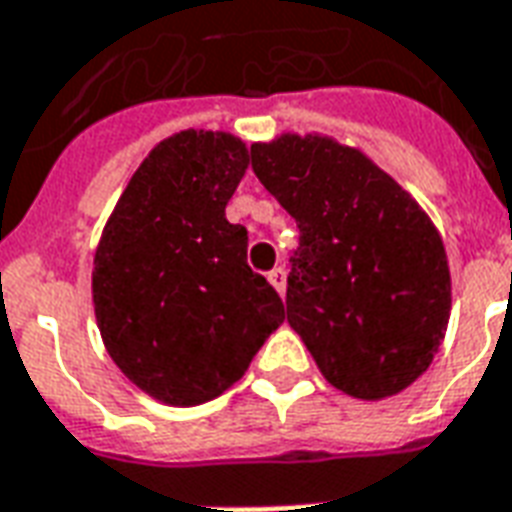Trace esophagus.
Instances as JSON below:
<instances>
[{
	"instance_id": "1",
	"label": "esophagus",
	"mask_w": 512,
	"mask_h": 512,
	"mask_svg": "<svg viewBox=\"0 0 512 512\" xmlns=\"http://www.w3.org/2000/svg\"><path fill=\"white\" fill-rule=\"evenodd\" d=\"M268 282L274 285V290L279 295H285V287H287V276H285V268H274L271 274H268Z\"/></svg>"
}]
</instances>
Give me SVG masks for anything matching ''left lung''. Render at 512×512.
I'll list each match as a JSON object with an SVG mask.
<instances>
[{"instance_id":"obj_1","label":"left lung","mask_w":512,"mask_h":512,"mask_svg":"<svg viewBox=\"0 0 512 512\" xmlns=\"http://www.w3.org/2000/svg\"><path fill=\"white\" fill-rule=\"evenodd\" d=\"M252 170L301 230L287 323L333 388L380 401L426 372L450 320L442 236L391 173L328 135L252 143Z\"/></svg>"}]
</instances>
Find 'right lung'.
I'll return each mask as SVG.
<instances>
[{
    "label": "right lung",
    "instance_id": "1",
    "mask_svg": "<svg viewBox=\"0 0 512 512\" xmlns=\"http://www.w3.org/2000/svg\"><path fill=\"white\" fill-rule=\"evenodd\" d=\"M249 149L222 130H181L140 162L102 227L92 304L121 374L170 407H195L236 385L285 306L246 266V227L227 200Z\"/></svg>",
    "mask_w": 512,
    "mask_h": 512
}]
</instances>
